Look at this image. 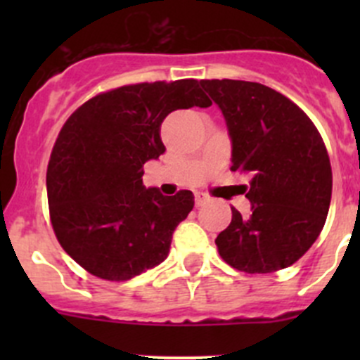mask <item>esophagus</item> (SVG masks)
Segmentation results:
<instances>
[{"label": "esophagus", "instance_id": "34e87169", "mask_svg": "<svg viewBox=\"0 0 360 360\" xmlns=\"http://www.w3.org/2000/svg\"><path fill=\"white\" fill-rule=\"evenodd\" d=\"M205 202H207V195L202 193V191H197V193H195V203H197V207L203 205Z\"/></svg>", "mask_w": 360, "mask_h": 360}]
</instances>
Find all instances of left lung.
Segmentation results:
<instances>
[{
  "instance_id": "left-lung-1",
  "label": "left lung",
  "mask_w": 360,
  "mask_h": 360,
  "mask_svg": "<svg viewBox=\"0 0 360 360\" xmlns=\"http://www.w3.org/2000/svg\"><path fill=\"white\" fill-rule=\"evenodd\" d=\"M226 122L231 170L250 177V214L231 207L216 238L221 257L248 274L296 263L317 240L331 203L328 150L311 120L277 90L242 79H202Z\"/></svg>"
}]
</instances>
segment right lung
I'll return each instance as SVG.
<instances>
[{
	"label": "right lung",
	"instance_id": "add662e5",
	"mask_svg": "<svg viewBox=\"0 0 360 360\" xmlns=\"http://www.w3.org/2000/svg\"><path fill=\"white\" fill-rule=\"evenodd\" d=\"M210 104L197 79H177L120 86L69 116L50 155L46 193L57 240L79 266L120 282L165 259L195 197L146 188L143 167L165 151L160 125L169 112Z\"/></svg>",
	"mask_w": 360,
	"mask_h": 360
}]
</instances>
